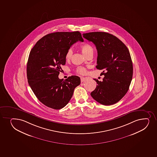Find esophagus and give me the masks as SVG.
Here are the masks:
<instances>
[{
  "label": "esophagus",
  "mask_w": 157,
  "mask_h": 157,
  "mask_svg": "<svg viewBox=\"0 0 157 157\" xmlns=\"http://www.w3.org/2000/svg\"><path fill=\"white\" fill-rule=\"evenodd\" d=\"M80 80H81V82H83V81H85V78L84 77H81L80 78Z\"/></svg>",
  "instance_id": "obj_1"
}]
</instances>
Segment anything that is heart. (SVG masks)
I'll use <instances>...</instances> for the list:
<instances>
[{
  "label": "heart",
  "instance_id": "b5f03b06",
  "mask_svg": "<svg viewBox=\"0 0 157 157\" xmlns=\"http://www.w3.org/2000/svg\"><path fill=\"white\" fill-rule=\"evenodd\" d=\"M80 49L83 54L85 55L87 57L89 55H93L94 52V47L92 46L91 44L86 43L83 44L80 46ZM73 54V51L72 48H69L67 49L65 54V59L66 60H69L71 59ZM76 72L80 75H85L86 74V69L83 67H78L76 69Z\"/></svg>",
  "mask_w": 157,
  "mask_h": 157
}]
</instances>
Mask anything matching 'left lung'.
<instances>
[{
    "label": "left lung",
    "instance_id": "1",
    "mask_svg": "<svg viewBox=\"0 0 157 157\" xmlns=\"http://www.w3.org/2000/svg\"><path fill=\"white\" fill-rule=\"evenodd\" d=\"M83 37L93 43L98 52V69L103 70L102 81L97 83L91 97L104 105L115 104L127 93L132 80L133 67L126 46L114 35L106 32L83 33Z\"/></svg>",
    "mask_w": 157,
    "mask_h": 157
}]
</instances>
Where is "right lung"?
<instances>
[{
	"mask_svg": "<svg viewBox=\"0 0 157 157\" xmlns=\"http://www.w3.org/2000/svg\"><path fill=\"white\" fill-rule=\"evenodd\" d=\"M83 42L79 32H55L45 35L30 52L27 63L29 85L41 103L48 108L59 109L65 106L80 78H58L61 66L66 63L65 54L72 44Z\"/></svg>",
	"mask_w": 157,
	"mask_h": 157,
	"instance_id": "add662e5",
	"label": "right lung"
}]
</instances>
